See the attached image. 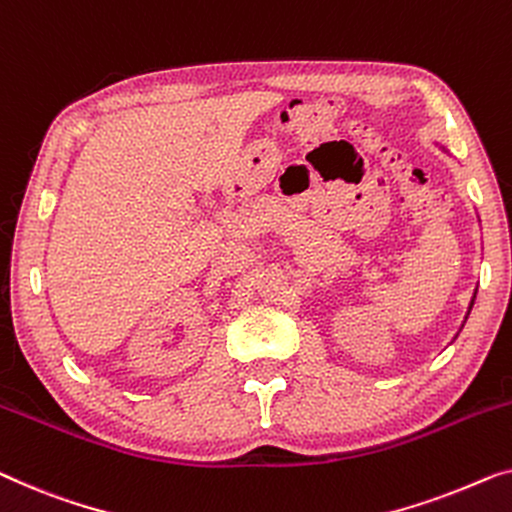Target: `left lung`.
<instances>
[{"instance_id": "1", "label": "left lung", "mask_w": 512, "mask_h": 512, "mask_svg": "<svg viewBox=\"0 0 512 512\" xmlns=\"http://www.w3.org/2000/svg\"><path fill=\"white\" fill-rule=\"evenodd\" d=\"M471 307H473V300H471ZM471 307H469V309H471Z\"/></svg>"}]
</instances>
